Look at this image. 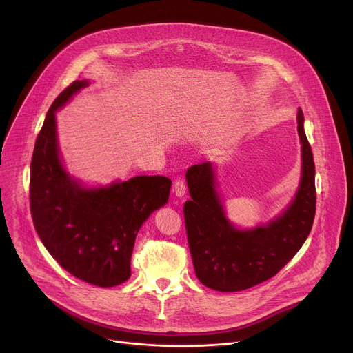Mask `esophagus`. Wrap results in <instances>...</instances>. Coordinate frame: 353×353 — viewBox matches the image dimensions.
Listing matches in <instances>:
<instances>
[{
  "instance_id": "1",
  "label": "esophagus",
  "mask_w": 353,
  "mask_h": 353,
  "mask_svg": "<svg viewBox=\"0 0 353 353\" xmlns=\"http://www.w3.org/2000/svg\"><path fill=\"white\" fill-rule=\"evenodd\" d=\"M173 191H174L176 196L183 198V196L185 195V192H187V185H185L184 180H181V179L176 180V183H174V190H173Z\"/></svg>"
}]
</instances>
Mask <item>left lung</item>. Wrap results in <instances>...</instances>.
I'll return each mask as SVG.
<instances>
[{
  "label": "left lung",
  "mask_w": 353,
  "mask_h": 353,
  "mask_svg": "<svg viewBox=\"0 0 353 353\" xmlns=\"http://www.w3.org/2000/svg\"><path fill=\"white\" fill-rule=\"evenodd\" d=\"M297 134L301 169L296 194L276 216L253 228H239L226 216L212 162L187 170L191 199L183 211L195 275L203 285L219 292L259 285L278 274L306 241L316 214V169L300 108Z\"/></svg>",
  "instance_id": "left-lung-1"
}]
</instances>
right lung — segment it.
<instances>
[{
  "label": "right lung",
  "instance_id": "obj_1",
  "mask_svg": "<svg viewBox=\"0 0 353 353\" xmlns=\"http://www.w3.org/2000/svg\"><path fill=\"white\" fill-rule=\"evenodd\" d=\"M90 83L75 81L50 106L30 163V212L53 259L88 283L112 288L131 276L135 237L150 214L168 204L172 180L137 176L86 185L64 166L56 113Z\"/></svg>",
  "mask_w": 353,
  "mask_h": 353
}]
</instances>
